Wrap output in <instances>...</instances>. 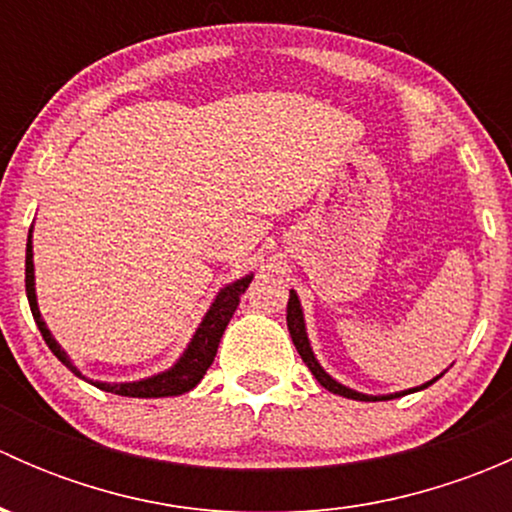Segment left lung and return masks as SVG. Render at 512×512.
Returning <instances> with one entry per match:
<instances>
[{
	"mask_svg": "<svg viewBox=\"0 0 512 512\" xmlns=\"http://www.w3.org/2000/svg\"><path fill=\"white\" fill-rule=\"evenodd\" d=\"M287 329H289V337H292L294 347H297L299 356H302V361L307 364V369L312 371L314 379L319 381V384L324 386L327 391H332V394L337 396H344V399H354V401H389V399H399V396H406V394H414V391H421V389H428L431 384H436L438 379H441L446 371H441L438 376H433L431 381H426V384L421 386H414V389H406V391H394V394H361V391L356 389H349V386L339 384L334 376H329L327 371H324V366L319 364V359L314 356L312 352V344H309V337H307V324H304V312H302V302H299L297 292L294 289H289V302H287Z\"/></svg>",
	"mask_w": 512,
	"mask_h": 512,
	"instance_id": "8db88e82",
	"label": "left lung"
}]
</instances>
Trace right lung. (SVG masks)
Here are the masks:
<instances>
[{
	"label": "right lung",
	"mask_w": 512,
	"mask_h": 512,
	"mask_svg": "<svg viewBox=\"0 0 512 512\" xmlns=\"http://www.w3.org/2000/svg\"><path fill=\"white\" fill-rule=\"evenodd\" d=\"M32 232H34V227L29 230V240H27V280L24 282H27L29 307H32L34 322H36V327H39L41 337H44V342L49 344V349L54 352L56 359H59L61 364L71 371V374H76L79 379L89 381V384H94L96 389L111 391V394H118V396H128V399H163V396H180V394H185V391L195 389V386L200 384V379L205 376V371H208L210 364L215 361L218 344H220V339H223L227 322L232 319L237 304H240V297L245 294V289L252 282V277H255L250 272V275H245V277H240V280L230 282V285L220 287V292L215 294V299L210 302L208 312H205L203 319H200L198 329H195L193 337H190L188 347H185L183 354L175 359L173 366H168L165 371H158V374L146 376V379H138V381H118V384L116 381H94V379H89V376L81 374L79 366H76L74 361H71V356L61 349V344L56 342L54 334H51V329L46 327L44 317H41L39 299H36Z\"/></svg>",
	"instance_id": "obj_1"
}]
</instances>
